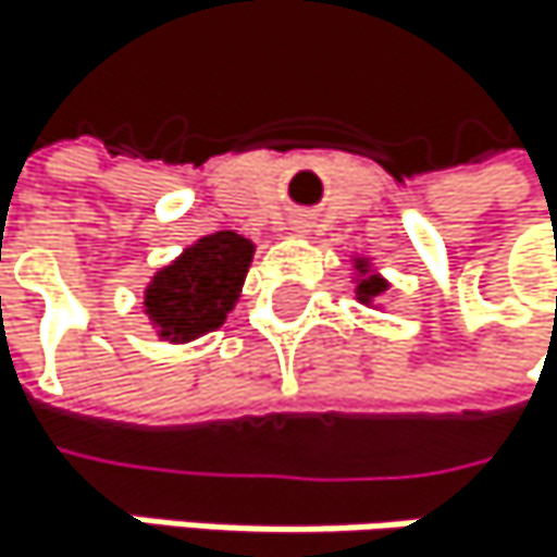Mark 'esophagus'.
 I'll use <instances>...</instances> for the list:
<instances>
[{"mask_svg":"<svg viewBox=\"0 0 557 557\" xmlns=\"http://www.w3.org/2000/svg\"><path fill=\"white\" fill-rule=\"evenodd\" d=\"M290 231H297V234H304L307 231V221H294V227Z\"/></svg>","mask_w":557,"mask_h":557,"instance_id":"esophagus-1","label":"esophagus"}]
</instances>
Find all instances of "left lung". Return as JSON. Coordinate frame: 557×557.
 <instances>
[{
	"label": "left lung",
	"instance_id": "obj_1",
	"mask_svg": "<svg viewBox=\"0 0 557 557\" xmlns=\"http://www.w3.org/2000/svg\"><path fill=\"white\" fill-rule=\"evenodd\" d=\"M352 260V294H356V300H360L363 307H380L376 300L389 290V281L380 273V267L373 263V257H367V253H352L349 257Z\"/></svg>",
	"mask_w": 557,
	"mask_h": 557
}]
</instances>
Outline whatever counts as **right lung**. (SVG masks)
Wrapping results in <instances>:
<instances>
[{
  "instance_id": "right-lung-1",
  "label": "right lung",
  "mask_w": 557,
  "mask_h": 557,
  "mask_svg": "<svg viewBox=\"0 0 557 557\" xmlns=\"http://www.w3.org/2000/svg\"><path fill=\"white\" fill-rule=\"evenodd\" d=\"M253 250V240L237 231H218L158 267L141 300L158 339L190 343L214 333L240 300Z\"/></svg>"
}]
</instances>
